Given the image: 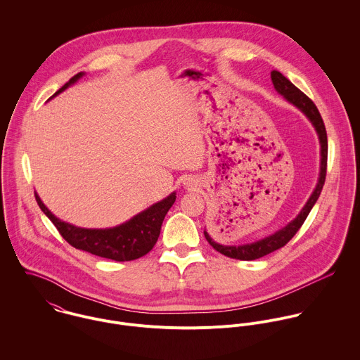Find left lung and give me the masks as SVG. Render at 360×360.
<instances>
[{
	"label": "left lung",
	"instance_id": "1",
	"mask_svg": "<svg viewBox=\"0 0 360 360\" xmlns=\"http://www.w3.org/2000/svg\"><path fill=\"white\" fill-rule=\"evenodd\" d=\"M271 76V82L274 84V89L277 90L278 94H281L288 103L295 105L301 112H304L307 115L309 120L311 122L313 127L317 131L319 140H320V174H319V181L317 186L314 188V191L311 193L310 198L307 202V205L302 207L301 213L291 221L288 223L285 227H283L281 230L276 231L274 234L259 240L257 243L252 244H245V245H221L214 243L209 234L204 231L205 238L207 243L220 254H223L224 257H233V259H240V260H254L259 257H264L270 252H274L280 248H283L295 234L297 231L301 229V226L304 224V221L308 217L309 212L311 210L313 205L316 204L317 198L320 197V193L323 190L324 181H326V172H327V133H326V126L324 122L320 116L319 109L316 108V105L309 98L308 96H305L298 87H295L285 76H283L278 70H273L270 73Z\"/></svg>",
	"mask_w": 360,
	"mask_h": 360
}]
</instances>
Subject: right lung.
<instances>
[{
	"instance_id": "add662e5",
	"label": "right lung",
	"mask_w": 360,
	"mask_h": 360,
	"mask_svg": "<svg viewBox=\"0 0 360 360\" xmlns=\"http://www.w3.org/2000/svg\"><path fill=\"white\" fill-rule=\"evenodd\" d=\"M83 75V72L75 75L52 97L58 96L70 84L76 83ZM34 195L40 209L46 213V216L53 223L59 234L72 247L116 262L139 259L147 255L154 248L158 237L160 234L162 221L167 210L176 201V193H172L165 200L140 212L139 214H136L123 224L110 229H83L59 220L47 209V206L43 204L37 193H34Z\"/></svg>"
}]
</instances>
